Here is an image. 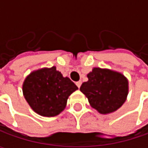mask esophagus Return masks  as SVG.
<instances>
[{"instance_id": "1", "label": "esophagus", "mask_w": 148, "mask_h": 148, "mask_svg": "<svg viewBox=\"0 0 148 148\" xmlns=\"http://www.w3.org/2000/svg\"><path fill=\"white\" fill-rule=\"evenodd\" d=\"M76 84H77V86H78V88H80V87H81V86H82V81H79V82H77Z\"/></svg>"}]
</instances>
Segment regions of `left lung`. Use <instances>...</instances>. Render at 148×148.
Returning <instances> with one entry per match:
<instances>
[{
    "label": "left lung",
    "instance_id": "8db88e82",
    "mask_svg": "<svg viewBox=\"0 0 148 148\" xmlns=\"http://www.w3.org/2000/svg\"><path fill=\"white\" fill-rule=\"evenodd\" d=\"M88 81L80 90L92 108L102 114L113 113L125 102L128 94V79L123 74L110 69L95 67L87 74Z\"/></svg>",
    "mask_w": 148,
    "mask_h": 148
}]
</instances>
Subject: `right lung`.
Listing matches in <instances>:
<instances>
[{
	"label": "right lung",
	"mask_w": 148,
	"mask_h": 148,
	"mask_svg": "<svg viewBox=\"0 0 148 148\" xmlns=\"http://www.w3.org/2000/svg\"><path fill=\"white\" fill-rule=\"evenodd\" d=\"M78 87L56 67L31 72L23 83V94L32 110L39 115L53 117L65 109L70 95Z\"/></svg>",
	"instance_id": "1"
}]
</instances>
